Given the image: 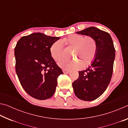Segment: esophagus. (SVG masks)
Wrapping results in <instances>:
<instances>
[{
  "mask_svg": "<svg viewBox=\"0 0 128 128\" xmlns=\"http://www.w3.org/2000/svg\"><path fill=\"white\" fill-rule=\"evenodd\" d=\"M62 71H63V72L64 73H70V70H66V69H62Z\"/></svg>",
  "mask_w": 128,
  "mask_h": 128,
  "instance_id": "obj_1",
  "label": "esophagus"
}]
</instances>
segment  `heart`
Segmentation results:
<instances>
[{"instance_id": "b5f03b06", "label": "heart", "mask_w": 128, "mask_h": 128, "mask_svg": "<svg viewBox=\"0 0 128 128\" xmlns=\"http://www.w3.org/2000/svg\"><path fill=\"white\" fill-rule=\"evenodd\" d=\"M74 48L72 60H64L58 64L64 69H78L82 66H89L96 57L98 45L95 39L92 36H85L81 34H70L61 40L56 41L51 45L50 54L52 58L56 62L64 58V49L62 45Z\"/></svg>"}]
</instances>
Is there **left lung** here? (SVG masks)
<instances>
[{
    "label": "left lung",
    "instance_id": "obj_1",
    "mask_svg": "<svg viewBox=\"0 0 128 128\" xmlns=\"http://www.w3.org/2000/svg\"><path fill=\"white\" fill-rule=\"evenodd\" d=\"M76 33L92 36L98 45L94 60L87 69L79 71L78 78L72 84L78 98L85 101L94 100L105 92L111 81L115 49L110 34L98 28L89 27Z\"/></svg>",
    "mask_w": 128,
    "mask_h": 128
}]
</instances>
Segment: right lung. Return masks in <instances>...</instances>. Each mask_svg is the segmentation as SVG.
Masks as SVG:
<instances>
[{
	"label": "right lung",
	"mask_w": 128,
	"mask_h": 128,
	"mask_svg": "<svg viewBox=\"0 0 128 128\" xmlns=\"http://www.w3.org/2000/svg\"><path fill=\"white\" fill-rule=\"evenodd\" d=\"M59 39L35 33L21 37L15 47L17 75L24 89L34 98H51L58 77L63 73L50 54L51 45Z\"/></svg>",
	"instance_id": "add662e5"
}]
</instances>
